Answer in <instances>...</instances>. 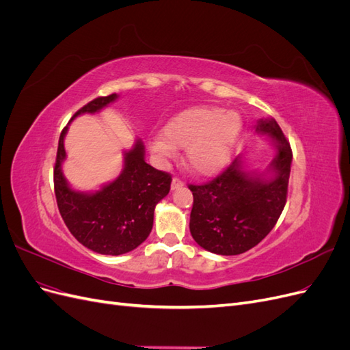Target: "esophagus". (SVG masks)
<instances>
[{
	"mask_svg": "<svg viewBox=\"0 0 350 350\" xmlns=\"http://www.w3.org/2000/svg\"><path fill=\"white\" fill-rule=\"evenodd\" d=\"M183 187H184V183L181 181V179H179V178H174L172 179V183H171V189H172V191H175V189L183 188Z\"/></svg>",
	"mask_w": 350,
	"mask_h": 350,
	"instance_id": "esophagus-1",
	"label": "esophagus"
}]
</instances>
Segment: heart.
<instances>
[{
    "label": "heart",
    "mask_w": 350,
    "mask_h": 350,
    "mask_svg": "<svg viewBox=\"0 0 350 350\" xmlns=\"http://www.w3.org/2000/svg\"><path fill=\"white\" fill-rule=\"evenodd\" d=\"M242 131L238 112L219 107H196L172 116L149 143L159 161L175 157L185 149V163L197 175H211L224 167L234 153Z\"/></svg>",
    "instance_id": "obj_1"
}]
</instances>
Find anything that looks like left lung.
<instances>
[{
    "label": "left lung",
    "instance_id": "1",
    "mask_svg": "<svg viewBox=\"0 0 350 350\" xmlns=\"http://www.w3.org/2000/svg\"><path fill=\"white\" fill-rule=\"evenodd\" d=\"M276 150L264 171H250L242 156L204 185H189L194 204L189 232L201 248L238 256L256 247L276 225L286 204L292 165L291 144L273 118L254 125Z\"/></svg>",
    "mask_w": 350,
    "mask_h": 350
}]
</instances>
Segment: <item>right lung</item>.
<instances>
[{"label": "right lung", "mask_w": 350, "mask_h": 350, "mask_svg": "<svg viewBox=\"0 0 350 350\" xmlns=\"http://www.w3.org/2000/svg\"><path fill=\"white\" fill-rule=\"evenodd\" d=\"M118 98L112 93L94 99L74 113L71 121L83 113L100 112ZM68 125L59 135L54 169L55 197L62 219L72 237L94 252L121 256L135 250L150 235L156 204L171 189V175L146 163L144 144L137 139L130 150L122 152V171L113 181L96 191L74 189L62 172Z\"/></svg>", "instance_id": "1"}]
</instances>
